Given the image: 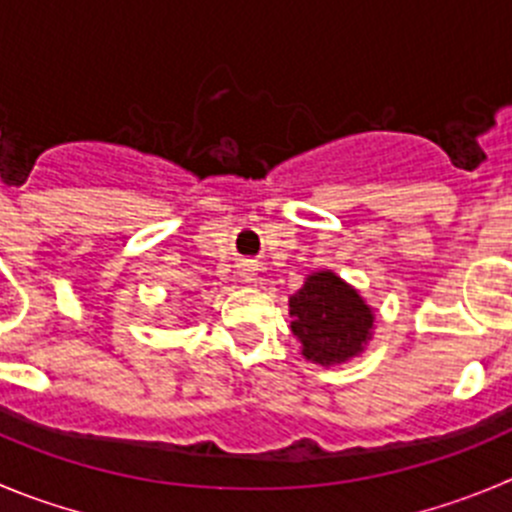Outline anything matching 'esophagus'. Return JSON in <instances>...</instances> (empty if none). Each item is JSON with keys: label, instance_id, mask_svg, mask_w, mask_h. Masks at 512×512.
<instances>
[{"label": "esophagus", "instance_id": "34e87169", "mask_svg": "<svg viewBox=\"0 0 512 512\" xmlns=\"http://www.w3.org/2000/svg\"><path fill=\"white\" fill-rule=\"evenodd\" d=\"M242 278H245V280L255 278V267L247 265V262H245V265H242Z\"/></svg>", "mask_w": 512, "mask_h": 512}]
</instances>
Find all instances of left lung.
I'll use <instances>...</instances> for the list:
<instances>
[{"label":"left lung","instance_id":"8db88e82","mask_svg":"<svg viewBox=\"0 0 512 512\" xmlns=\"http://www.w3.org/2000/svg\"><path fill=\"white\" fill-rule=\"evenodd\" d=\"M290 331L305 361L341 366L361 356L374 338L376 313L351 283L333 270L310 272L288 300Z\"/></svg>","mask_w":512,"mask_h":512}]
</instances>
